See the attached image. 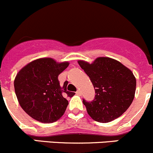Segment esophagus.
<instances>
[{
    "label": "esophagus",
    "mask_w": 153,
    "mask_h": 153,
    "mask_svg": "<svg viewBox=\"0 0 153 153\" xmlns=\"http://www.w3.org/2000/svg\"><path fill=\"white\" fill-rule=\"evenodd\" d=\"M76 94L77 95H81V94H82L81 91H80V90H77L76 91Z\"/></svg>",
    "instance_id": "1"
}]
</instances>
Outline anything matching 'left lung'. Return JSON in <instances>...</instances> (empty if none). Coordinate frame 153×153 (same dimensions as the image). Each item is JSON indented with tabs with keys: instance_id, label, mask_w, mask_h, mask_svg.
Wrapping results in <instances>:
<instances>
[{
	"instance_id": "1",
	"label": "left lung",
	"mask_w": 153,
	"mask_h": 153,
	"mask_svg": "<svg viewBox=\"0 0 153 153\" xmlns=\"http://www.w3.org/2000/svg\"><path fill=\"white\" fill-rule=\"evenodd\" d=\"M79 65L89 76L95 90L94 99H83L88 114L100 123H108L121 116L132 102L136 79L120 62L99 57L92 64L79 60Z\"/></svg>"
}]
</instances>
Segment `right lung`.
<instances>
[{"label": "right lung", "instance_id": "1", "mask_svg": "<svg viewBox=\"0 0 153 153\" xmlns=\"http://www.w3.org/2000/svg\"><path fill=\"white\" fill-rule=\"evenodd\" d=\"M69 63H58L51 58L39 59L24 67L16 75L15 91L24 111L42 123H53L64 114L68 97L74 92L67 91L68 82L60 85L58 76Z\"/></svg>", "mask_w": 153, "mask_h": 153}]
</instances>
